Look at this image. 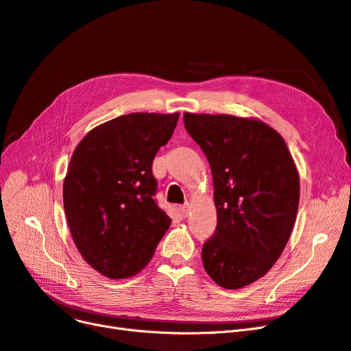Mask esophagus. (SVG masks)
<instances>
[{"label": "esophagus", "mask_w": 351, "mask_h": 351, "mask_svg": "<svg viewBox=\"0 0 351 351\" xmlns=\"http://www.w3.org/2000/svg\"><path fill=\"white\" fill-rule=\"evenodd\" d=\"M179 210H180L182 215L186 217L188 213H189V204H184V205H180V206H179Z\"/></svg>", "instance_id": "esophagus-1"}]
</instances>
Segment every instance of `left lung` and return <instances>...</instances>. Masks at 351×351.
Listing matches in <instances>:
<instances>
[{
	"mask_svg": "<svg viewBox=\"0 0 351 351\" xmlns=\"http://www.w3.org/2000/svg\"><path fill=\"white\" fill-rule=\"evenodd\" d=\"M213 178L218 223L202 247L208 276L228 289L271 269L293 232L300 176L278 132L261 120L230 114H184Z\"/></svg>",
	"mask_w": 351,
	"mask_h": 351,
	"instance_id": "obj_1",
	"label": "left lung"
}]
</instances>
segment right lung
I'll return each mask as SVG.
<instances>
[{"mask_svg": "<svg viewBox=\"0 0 351 351\" xmlns=\"http://www.w3.org/2000/svg\"><path fill=\"white\" fill-rule=\"evenodd\" d=\"M179 113H130L90 130L74 149L63 185L79 252L104 277H133L152 260L172 219L155 199L152 163Z\"/></svg>", "mask_w": 351, "mask_h": 351, "instance_id": "1", "label": "right lung"}]
</instances>
